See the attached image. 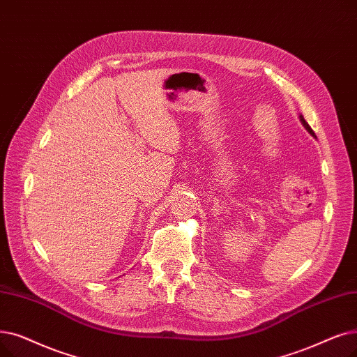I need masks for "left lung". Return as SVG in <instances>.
I'll return each mask as SVG.
<instances>
[{
    "label": "left lung",
    "instance_id": "left-lung-1",
    "mask_svg": "<svg viewBox=\"0 0 357 357\" xmlns=\"http://www.w3.org/2000/svg\"><path fill=\"white\" fill-rule=\"evenodd\" d=\"M299 118H301V122H302V123H303V127H305V128H306V131H307V132H309V134H311V135H312V137H315V132H314V130H312V128H311V127H309V123H307V122H306V121H305V118H303V116H302V115H299Z\"/></svg>",
    "mask_w": 357,
    "mask_h": 357
}]
</instances>
